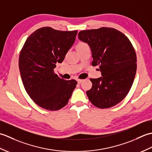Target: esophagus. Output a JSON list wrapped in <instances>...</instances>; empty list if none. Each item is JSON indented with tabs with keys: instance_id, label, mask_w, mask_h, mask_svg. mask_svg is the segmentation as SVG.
I'll return each mask as SVG.
<instances>
[{
	"instance_id": "esophagus-1",
	"label": "esophagus",
	"mask_w": 152,
	"mask_h": 152,
	"mask_svg": "<svg viewBox=\"0 0 152 152\" xmlns=\"http://www.w3.org/2000/svg\"><path fill=\"white\" fill-rule=\"evenodd\" d=\"M77 82H78V83H79V84H80L82 82H83V80H81V79H77Z\"/></svg>"
}]
</instances>
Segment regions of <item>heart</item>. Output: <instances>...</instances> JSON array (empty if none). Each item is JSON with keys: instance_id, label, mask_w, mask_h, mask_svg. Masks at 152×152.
I'll return each instance as SVG.
<instances>
[{"instance_id": "b5f03b06", "label": "heart", "mask_w": 152, "mask_h": 152, "mask_svg": "<svg viewBox=\"0 0 152 152\" xmlns=\"http://www.w3.org/2000/svg\"><path fill=\"white\" fill-rule=\"evenodd\" d=\"M86 46H88V45L85 42H79L77 45V50L79 49V48H84Z\"/></svg>"}]
</instances>
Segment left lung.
<instances>
[{
  "label": "left lung",
  "instance_id": "8db88e82",
  "mask_svg": "<svg viewBox=\"0 0 152 152\" xmlns=\"http://www.w3.org/2000/svg\"><path fill=\"white\" fill-rule=\"evenodd\" d=\"M78 38L88 44L92 66H99L102 77L91 78L92 88L86 91L96 107L108 108L124 99L130 91L137 71V56L129 38L110 27L82 31Z\"/></svg>",
  "mask_w": 152,
  "mask_h": 152
}]
</instances>
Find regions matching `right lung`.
<instances>
[{
    "label": "right lung",
    "instance_id": "right-lung-1",
    "mask_svg": "<svg viewBox=\"0 0 152 152\" xmlns=\"http://www.w3.org/2000/svg\"><path fill=\"white\" fill-rule=\"evenodd\" d=\"M77 33L42 27L27 38L20 51L19 68L24 88L42 108L55 111L63 108L76 88L75 80L61 79L53 69L63 61Z\"/></svg>",
    "mask_w": 152,
    "mask_h": 152
}]
</instances>
